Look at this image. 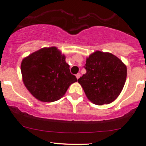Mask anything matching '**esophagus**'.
<instances>
[{
    "instance_id": "34e87169",
    "label": "esophagus",
    "mask_w": 146,
    "mask_h": 146,
    "mask_svg": "<svg viewBox=\"0 0 146 146\" xmlns=\"http://www.w3.org/2000/svg\"><path fill=\"white\" fill-rule=\"evenodd\" d=\"M80 76H81V74L80 73H78V74H76V79H79V78H80Z\"/></svg>"
}]
</instances>
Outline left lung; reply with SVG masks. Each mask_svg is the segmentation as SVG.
Returning a JSON list of instances; mask_svg holds the SVG:
<instances>
[{
	"mask_svg": "<svg viewBox=\"0 0 146 146\" xmlns=\"http://www.w3.org/2000/svg\"><path fill=\"white\" fill-rule=\"evenodd\" d=\"M86 73L78 79L90 101L98 106L113 102L127 79V67L110 52L96 51L86 58Z\"/></svg>",
	"mask_w": 146,
	"mask_h": 146,
	"instance_id": "8db88e82",
	"label": "left lung"
}]
</instances>
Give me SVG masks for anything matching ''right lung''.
Masks as SVG:
<instances>
[{
	"mask_svg": "<svg viewBox=\"0 0 146 146\" xmlns=\"http://www.w3.org/2000/svg\"><path fill=\"white\" fill-rule=\"evenodd\" d=\"M21 72L25 86L42 102H54L77 81L70 73L65 56L56 47L43 48L24 58Z\"/></svg>",
	"mask_w": 146,
	"mask_h": 146,
	"instance_id": "1",
	"label": "right lung"
}]
</instances>
